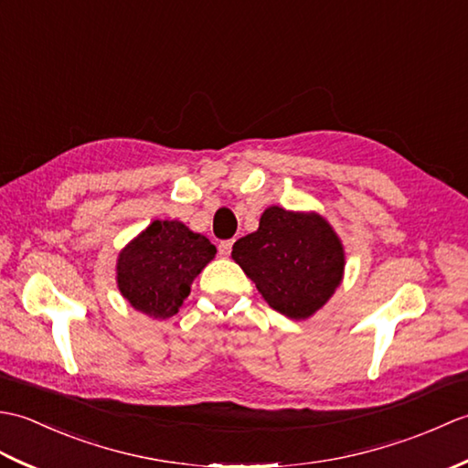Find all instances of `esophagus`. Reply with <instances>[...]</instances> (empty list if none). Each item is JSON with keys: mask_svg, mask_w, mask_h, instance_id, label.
<instances>
[{"mask_svg": "<svg viewBox=\"0 0 468 468\" xmlns=\"http://www.w3.org/2000/svg\"><path fill=\"white\" fill-rule=\"evenodd\" d=\"M231 247H233V241H221L218 243V255L229 257L231 255Z\"/></svg>", "mask_w": 468, "mask_h": 468, "instance_id": "1", "label": "esophagus"}]
</instances>
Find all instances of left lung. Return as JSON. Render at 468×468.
<instances>
[{"label":"left lung","mask_w":468,"mask_h":468,"mask_svg":"<svg viewBox=\"0 0 468 468\" xmlns=\"http://www.w3.org/2000/svg\"><path fill=\"white\" fill-rule=\"evenodd\" d=\"M231 257L270 307L292 320L320 312L344 280V243L315 211L267 207L260 229L237 239Z\"/></svg>","instance_id":"left-lung-1"}]
</instances>
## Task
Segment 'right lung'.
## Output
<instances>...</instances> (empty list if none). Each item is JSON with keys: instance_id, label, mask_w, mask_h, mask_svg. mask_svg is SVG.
Returning a JSON list of instances; mask_svg holds the SVG:
<instances>
[{"instance_id": "obj_1", "label": "right lung", "mask_w": 468, "mask_h": 468, "mask_svg": "<svg viewBox=\"0 0 468 468\" xmlns=\"http://www.w3.org/2000/svg\"><path fill=\"white\" fill-rule=\"evenodd\" d=\"M215 253V245L205 235L176 218H158L118 253V292L136 312L166 320L178 312L195 277L213 261Z\"/></svg>"}]
</instances>
